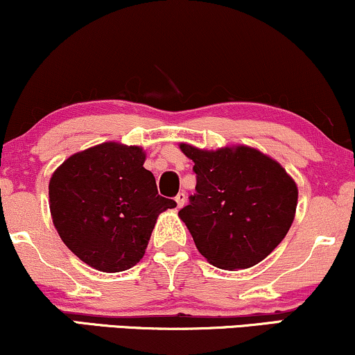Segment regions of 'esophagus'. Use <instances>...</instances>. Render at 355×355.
<instances>
[{
  "instance_id": "34e87169",
  "label": "esophagus",
  "mask_w": 355,
  "mask_h": 355,
  "mask_svg": "<svg viewBox=\"0 0 355 355\" xmlns=\"http://www.w3.org/2000/svg\"><path fill=\"white\" fill-rule=\"evenodd\" d=\"M186 198H187L186 192H179V194L176 196V204H178V207H179V209H181L182 205L186 204Z\"/></svg>"
}]
</instances>
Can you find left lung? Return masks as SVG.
I'll return each instance as SVG.
<instances>
[{
    "instance_id": "1",
    "label": "left lung",
    "mask_w": 355,
    "mask_h": 355,
    "mask_svg": "<svg viewBox=\"0 0 355 355\" xmlns=\"http://www.w3.org/2000/svg\"><path fill=\"white\" fill-rule=\"evenodd\" d=\"M194 161L196 194L179 211L196 247L209 263L243 270L260 263L288 234L298 205V187L284 168L255 148L216 151L181 143Z\"/></svg>"
}]
</instances>
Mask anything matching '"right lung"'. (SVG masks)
<instances>
[{
    "mask_svg": "<svg viewBox=\"0 0 355 355\" xmlns=\"http://www.w3.org/2000/svg\"><path fill=\"white\" fill-rule=\"evenodd\" d=\"M139 146L108 141L76 153L49 181L57 234L92 268L118 273L141 260L156 218L176 202L157 196Z\"/></svg>",
    "mask_w": 355,
    "mask_h": 355,
    "instance_id": "1",
    "label": "right lung"
}]
</instances>
